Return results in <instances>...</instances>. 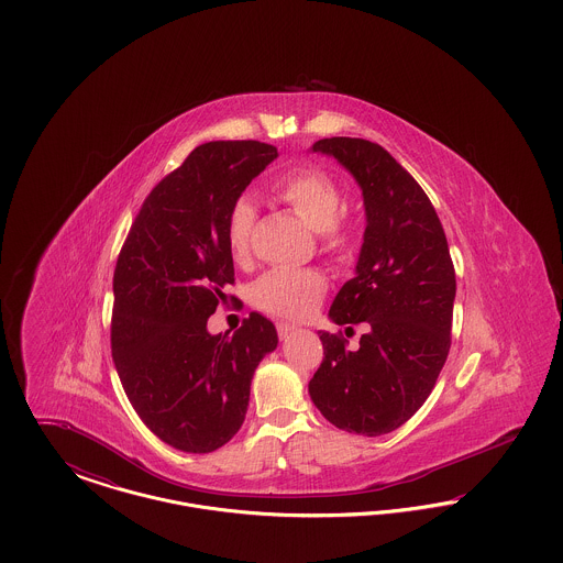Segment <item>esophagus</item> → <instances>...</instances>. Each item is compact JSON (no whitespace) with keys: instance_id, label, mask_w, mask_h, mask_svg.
I'll return each instance as SVG.
<instances>
[{"instance_id":"esophagus-1","label":"esophagus","mask_w":563,"mask_h":563,"mask_svg":"<svg viewBox=\"0 0 563 563\" xmlns=\"http://www.w3.org/2000/svg\"><path fill=\"white\" fill-rule=\"evenodd\" d=\"M295 331H297V327H295V324L278 322V335H280V340H287V338H291Z\"/></svg>"}]
</instances>
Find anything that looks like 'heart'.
I'll list each match as a JSON object with an SVG mask.
<instances>
[{
  "instance_id": "obj_1",
  "label": "heart",
  "mask_w": 563,
  "mask_h": 563,
  "mask_svg": "<svg viewBox=\"0 0 563 563\" xmlns=\"http://www.w3.org/2000/svg\"><path fill=\"white\" fill-rule=\"evenodd\" d=\"M276 198L317 234L324 253H335L346 246L349 232L338 219L344 207V194L329 175L321 170L294 173L276 186ZM255 217V207L249 198H239L228 214L225 239L239 262L249 255ZM324 289L327 283L314 269L276 268L255 283L253 299L272 314L303 319L317 310Z\"/></svg>"
}]
</instances>
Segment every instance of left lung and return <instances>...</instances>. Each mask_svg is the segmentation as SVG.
<instances>
[{"instance_id": "obj_1", "label": "left lung", "mask_w": 563, "mask_h": 563, "mask_svg": "<svg viewBox=\"0 0 563 563\" xmlns=\"http://www.w3.org/2000/svg\"><path fill=\"white\" fill-rule=\"evenodd\" d=\"M354 177L365 234L354 278L329 319L367 322L358 349L319 331L324 358L308 393L338 429L379 437L405 424L429 399L450 352L455 274L443 225L424 189L384 147L331 136L310 147Z\"/></svg>"}]
</instances>
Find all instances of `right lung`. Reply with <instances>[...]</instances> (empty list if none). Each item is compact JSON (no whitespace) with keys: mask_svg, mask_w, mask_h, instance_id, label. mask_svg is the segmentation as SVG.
Segmentation results:
<instances>
[{"mask_svg":"<svg viewBox=\"0 0 563 563\" xmlns=\"http://www.w3.org/2000/svg\"><path fill=\"white\" fill-rule=\"evenodd\" d=\"M276 158L260 141L196 147L152 189L115 264V369L145 427L179 452L209 454L239 432L253 374L278 346L257 312L232 335L207 329L234 283L230 209Z\"/></svg>","mask_w":563,"mask_h":563,"instance_id":"right-lung-1","label":"right lung"}]
</instances>
